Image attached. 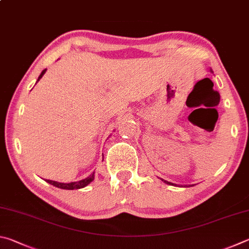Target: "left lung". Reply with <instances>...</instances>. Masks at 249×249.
<instances>
[{"mask_svg": "<svg viewBox=\"0 0 249 249\" xmlns=\"http://www.w3.org/2000/svg\"><path fill=\"white\" fill-rule=\"evenodd\" d=\"M164 182H166L167 185H174V184H172V182H169V181H166V180H164V179H162Z\"/></svg>", "mask_w": 249, "mask_h": 249, "instance_id": "obj_1", "label": "left lung"}]
</instances>
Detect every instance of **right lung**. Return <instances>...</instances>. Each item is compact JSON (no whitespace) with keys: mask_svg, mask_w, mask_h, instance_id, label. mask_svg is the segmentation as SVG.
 <instances>
[{"mask_svg":"<svg viewBox=\"0 0 249 249\" xmlns=\"http://www.w3.org/2000/svg\"><path fill=\"white\" fill-rule=\"evenodd\" d=\"M47 69L43 70V71L40 73V75H39L37 82L40 80V78L43 76V74L46 73ZM94 180V173L90 174V175L85 178V179H82L80 181H73V182H69V184H64V182H58V181H54V180H49V179H46L47 182H49L50 185L54 186V187H58V188L61 189H67V190H73V189H81V188H84L87 185L89 184Z\"/></svg>","mask_w":249,"mask_h":249,"instance_id":"right-lung-1","label":"right lung"}]
</instances>
